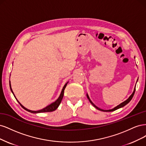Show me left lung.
<instances>
[{
	"mask_svg": "<svg viewBox=\"0 0 146 146\" xmlns=\"http://www.w3.org/2000/svg\"><path fill=\"white\" fill-rule=\"evenodd\" d=\"M138 79H137V81H136V82H138ZM135 88H136V85H135V88H134V90H133V93H132V94H131V95L129 97V98L127 99V100H125V101H124L123 102H122V103H121L120 104H119L118 106H117L116 107H115V108H113V109H110V110H103V109H101L100 108H99V107H98L96 106H95V104H93V102L90 100V98H89V96H88V94L87 93V98H88V100H89V101H90V102L91 103V104L95 107L96 109H97L98 110H101V111H115V110H117V109H120V108H121V107H123L124 106H125L126 104H127L128 103L131 101V99H132V98H133V95H134V94H135Z\"/></svg>",
	"mask_w": 146,
	"mask_h": 146,
	"instance_id": "8db88e82",
	"label": "left lung"
}]
</instances>
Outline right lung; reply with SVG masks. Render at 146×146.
<instances>
[{
    "mask_svg": "<svg viewBox=\"0 0 146 146\" xmlns=\"http://www.w3.org/2000/svg\"><path fill=\"white\" fill-rule=\"evenodd\" d=\"M10 75H11V74H10ZM68 82H67L66 84H65V85H64V86L63 87V88H62V91H61V93H60V95H59V98L57 99V100H56L54 102H53V103H51V104H50V105L47 106H46V107L44 108V109H42L39 110H37V111L30 110H29V109H27V108H25L24 106H23L21 104V103L19 102V101L17 100V98H16V96H15V94H14V93H13V90H12V88H11V82H10V87L11 91V92L13 93V95L15 96V98H16V100L17 101V102H18L19 103L20 105H21V106L23 108V109H24L25 110H27V111H28L30 112V113H44V112H51V111H54L55 110H56V109H58V107H59V106L60 105L61 101H62V100L63 96H64V90H65V87H66V86H67V85Z\"/></svg>",
    "mask_w": 146,
    "mask_h": 146,
    "instance_id": "add662e5",
    "label": "right lung"
}]
</instances>
